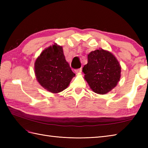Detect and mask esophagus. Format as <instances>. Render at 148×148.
<instances>
[{
	"instance_id": "1",
	"label": "esophagus",
	"mask_w": 148,
	"mask_h": 148,
	"mask_svg": "<svg viewBox=\"0 0 148 148\" xmlns=\"http://www.w3.org/2000/svg\"><path fill=\"white\" fill-rule=\"evenodd\" d=\"M81 71H82V69H76V70H74V72H76V74H80Z\"/></svg>"
}]
</instances>
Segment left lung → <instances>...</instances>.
<instances>
[{"mask_svg":"<svg viewBox=\"0 0 148 148\" xmlns=\"http://www.w3.org/2000/svg\"><path fill=\"white\" fill-rule=\"evenodd\" d=\"M121 69L112 53L100 48L88 55V63L83 67V72L93 92L104 95L118 84L121 77Z\"/></svg>","mask_w":148,"mask_h":148,"instance_id":"1","label":"left lung"}]
</instances>
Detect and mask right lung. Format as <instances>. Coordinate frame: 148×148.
I'll use <instances>...</instances> for the list:
<instances>
[{"label":"right lung","mask_w":148,"mask_h":148,"mask_svg":"<svg viewBox=\"0 0 148 148\" xmlns=\"http://www.w3.org/2000/svg\"><path fill=\"white\" fill-rule=\"evenodd\" d=\"M34 72L40 86L53 93L67 88L76 76L66 61L62 46L56 43L45 48L37 58Z\"/></svg>","instance_id":"right-lung-1"}]
</instances>
